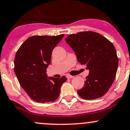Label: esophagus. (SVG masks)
Returning <instances> with one entry per match:
<instances>
[{"instance_id":"34e87169","label":"esophagus","mask_w":130,"mask_h":130,"mask_svg":"<svg viewBox=\"0 0 130 130\" xmlns=\"http://www.w3.org/2000/svg\"><path fill=\"white\" fill-rule=\"evenodd\" d=\"M67 77L68 79H71L73 78V77H74L73 76H71V75H70V74H67Z\"/></svg>"}]
</instances>
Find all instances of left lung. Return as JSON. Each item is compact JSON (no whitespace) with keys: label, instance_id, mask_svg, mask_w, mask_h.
<instances>
[{"label":"left lung","instance_id":"8db88e82","mask_svg":"<svg viewBox=\"0 0 130 130\" xmlns=\"http://www.w3.org/2000/svg\"><path fill=\"white\" fill-rule=\"evenodd\" d=\"M65 40L79 63L89 70L84 87L77 90L78 95L87 100L101 98L110 89L116 76L119 59L114 46L101 34L90 31L71 34Z\"/></svg>","mask_w":130,"mask_h":130}]
</instances>
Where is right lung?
Here are the masks:
<instances>
[{"mask_svg":"<svg viewBox=\"0 0 130 130\" xmlns=\"http://www.w3.org/2000/svg\"><path fill=\"white\" fill-rule=\"evenodd\" d=\"M64 37L34 35L30 37L17 51L14 58V73L28 96L38 103L53 102L57 99L62 84L67 79L47 77L46 68L51 54Z\"/></svg>","mask_w":130,"mask_h":130,"instance_id":"add662e5","label":"right lung"}]
</instances>
